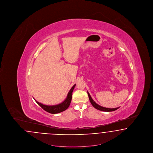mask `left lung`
<instances>
[{
	"label": "left lung",
	"instance_id": "1",
	"mask_svg": "<svg viewBox=\"0 0 153 153\" xmlns=\"http://www.w3.org/2000/svg\"><path fill=\"white\" fill-rule=\"evenodd\" d=\"M88 97H89V99L90 100L91 103L92 104V105L95 107L96 109H99L100 111H105V112H111V111H115L117 109H118L119 107H117V108H105V107H103L100 106V105L97 104L95 101L92 99V98L91 97V95L89 94V92H88Z\"/></svg>",
	"mask_w": 153,
	"mask_h": 153
}]
</instances>
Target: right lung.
Here are the masks:
<instances>
[{"label": "right lung", "instance_id": "add662e5", "mask_svg": "<svg viewBox=\"0 0 153 153\" xmlns=\"http://www.w3.org/2000/svg\"><path fill=\"white\" fill-rule=\"evenodd\" d=\"M76 86V84H74L69 92H68L67 97L65 99V100L61 103L57 104V105H44L42 103H40L39 102H37L36 100V103L45 111L46 112L51 113V114H58L59 112H61L62 111H64L65 110L67 109L69 106L70 105L71 102L72 100V92H73V89Z\"/></svg>", "mask_w": 153, "mask_h": 153}]
</instances>
